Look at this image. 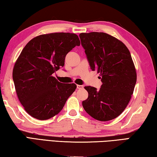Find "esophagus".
I'll list each match as a JSON object with an SVG mask.
<instances>
[{"label": "esophagus", "mask_w": 157, "mask_h": 157, "mask_svg": "<svg viewBox=\"0 0 157 157\" xmlns=\"http://www.w3.org/2000/svg\"><path fill=\"white\" fill-rule=\"evenodd\" d=\"M84 88L83 85H77V89H82Z\"/></svg>", "instance_id": "1"}]
</instances>
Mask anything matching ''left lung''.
I'll list each match as a JSON object with an SVG mask.
<instances>
[{
  "label": "left lung",
  "mask_w": 157,
  "mask_h": 157,
  "mask_svg": "<svg viewBox=\"0 0 157 157\" xmlns=\"http://www.w3.org/2000/svg\"><path fill=\"white\" fill-rule=\"evenodd\" d=\"M92 71L100 73V90L85 86L89 96L82 102L86 113L100 121L116 118L128 105L136 82V68L123 42L104 33L79 34Z\"/></svg>",
  "instance_id": "1"
}]
</instances>
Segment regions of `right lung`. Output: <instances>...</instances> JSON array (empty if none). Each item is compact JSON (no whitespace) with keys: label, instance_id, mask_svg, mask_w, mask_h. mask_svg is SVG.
Listing matches in <instances>:
<instances>
[{"label":"right lung","instance_id":"1","mask_svg":"<svg viewBox=\"0 0 157 157\" xmlns=\"http://www.w3.org/2000/svg\"><path fill=\"white\" fill-rule=\"evenodd\" d=\"M75 34L55 33L34 37L26 44L13 68L17 96L28 114L47 120L59 113L76 84L58 82L52 74L64 66L66 55L79 46Z\"/></svg>","mask_w":157,"mask_h":157}]
</instances>
